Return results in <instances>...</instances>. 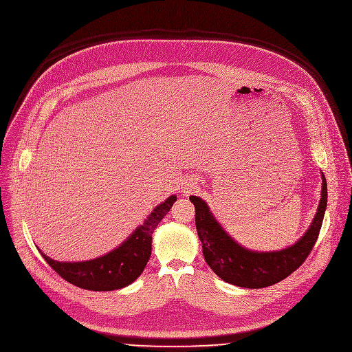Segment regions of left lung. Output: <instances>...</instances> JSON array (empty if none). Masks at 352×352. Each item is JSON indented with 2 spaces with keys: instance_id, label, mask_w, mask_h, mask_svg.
<instances>
[{
  "instance_id": "8db88e82",
  "label": "left lung",
  "mask_w": 352,
  "mask_h": 352,
  "mask_svg": "<svg viewBox=\"0 0 352 352\" xmlns=\"http://www.w3.org/2000/svg\"><path fill=\"white\" fill-rule=\"evenodd\" d=\"M190 201L195 206V228L209 267L230 285L263 289L290 276L312 251L327 205V183L322 173L320 202L309 229L296 244L280 251L259 252L241 247L223 230L202 198L191 195Z\"/></svg>"
}]
</instances>
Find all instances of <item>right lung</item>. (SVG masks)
Masks as SVG:
<instances>
[{
  "instance_id": "obj_1",
  "label": "right lung",
  "mask_w": 352,
  "mask_h": 352,
  "mask_svg": "<svg viewBox=\"0 0 352 352\" xmlns=\"http://www.w3.org/2000/svg\"><path fill=\"white\" fill-rule=\"evenodd\" d=\"M176 195H170L118 248L90 261L58 262L41 252L47 263L66 282L91 292H112L131 285L143 273L150 256L153 233L169 212Z\"/></svg>"
}]
</instances>
